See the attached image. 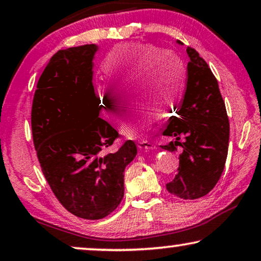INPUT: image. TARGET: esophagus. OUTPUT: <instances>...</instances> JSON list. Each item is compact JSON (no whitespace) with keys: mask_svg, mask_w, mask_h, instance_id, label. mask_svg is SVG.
<instances>
[{"mask_svg":"<svg viewBox=\"0 0 261 261\" xmlns=\"http://www.w3.org/2000/svg\"><path fill=\"white\" fill-rule=\"evenodd\" d=\"M138 148L143 150V151H152V150H156V145L152 144L150 142H141L138 144Z\"/></svg>","mask_w":261,"mask_h":261,"instance_id":"esophagus-1","label":"esophagus"}]
</instances>
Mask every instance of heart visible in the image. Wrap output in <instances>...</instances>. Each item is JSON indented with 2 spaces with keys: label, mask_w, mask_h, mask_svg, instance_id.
Listing matches in <instances>:
<instances>
[{
  "label": "heart",
  "mask_w": 261,
  "mask_h": 261,
  "mask_svg": "<svg viewBox=\"0 0 261 261\" xmlns=\"http://www.w3.org/2000/svg\"><path fill=\"white\" fill-rule=\"evenodd\" d=\"M111 79H99L95 84V99L101 113L108 118L119 119L123 115L129 90L135 98L156 109L174 108L182 95L185 69L178 58L155 46L145 43L123 45L109 54L105 64ZM134 120L123 125L127 137H143L151 129L153 116L149 110L137 108Z\"/></svg>",
  "instance_id": "obj_1"
}]
</instances>
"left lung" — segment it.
<instances>
[{
	"mask_svg": "<svg viewBox=\"0 0 261 261\" xmlns=\"http://www.w3.org/2000/svg\"><path fill=\"white\" fill-rule=\"evenodd\" d=\"M176 42L183 45L178 40ZM187 54L185 94L163 132L176 141L162 149L172 152L177 145L182 148L178 172L167 183L168 192L194 200L207 195L221 177L228 152L229 122L218 80L207 62L190 47H187ZM181 137L185 139L178 142Z\"/></svg>",
	"mask_w": 261,
	"mask_h": 261,
	"instance_id": "8db88e82",
	"label": "left lung"
}]
</instances>
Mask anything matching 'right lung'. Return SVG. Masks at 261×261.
I'll list each match as a JSON object with an SVG mask.
<instances>
[{
  "label": "right lung",
  "instance_id": "right-lung-1",
  "mask_svg": "<svg viewBox=\"0 0 261 261\" xmlns=\"http://www.w3.org/2000/svg\"><path fill=\"white\" fill-rule=\"evenodd\" d=\"M99 46L61 49L40 76L33 99L32 132L42 172L54 195L73 215L108 216L124 196V171L137 155L126 141L106 152L118 137L100 111L93 87Z\"/></svg>",
  "mask_w": 261,
  "mask_h": 261
}]
</instances>
